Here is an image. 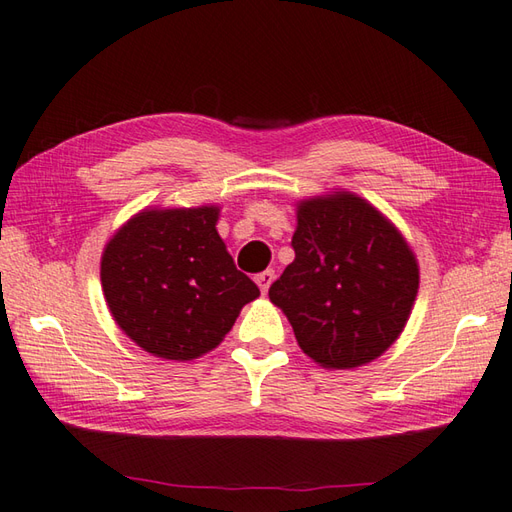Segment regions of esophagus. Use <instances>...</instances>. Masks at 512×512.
Wrapping results in <instances>:
<instances>
[{
  "label": "esophagus",
  "instance_id": "34e87169",
  "mask_svg": "<svg viewBox=\"0 0 512 512\" xmlns=\"http://www.w3.org/2000/svg\"><path fill=\"white\" fill-rule=\"evenodd\" d=\"M255 281H257V285H259L261 294H266L268 288H270V283L275 281V270H264V272H261V275H257Z\"/></svg>",
  "mask_w": 512,
  "mask_h": 512
}]
</instances>
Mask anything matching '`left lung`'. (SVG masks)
<instances>
[{"label": "left lung", "mask_w": 512, "mask_h": 512, "mask_svg": "<svg viewBox=\"0 0 512 512\" xmlns=\"http://www.w3.org/2000/svg\"><path fill=\"white\" fill-rule=\"evenodd\" d=\"M294 261L270 285L307 358L358 368L395 342L419 292L406 237L366 198L336 189L296 202Z\"/></svg>", "instance_id": "obj_1"}]
</instances>
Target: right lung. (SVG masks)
I'll list each match as a JSON object with an SVG mask.
<instances>
[{
  "label": "right lung",
  "instance_id": "obj_1",
  "mask_svg": "<svg viewBox=\"0 0 512 512\" xmlns=\"http://www.w3.org/2000/svg\"><path fill=\"white\" fill-rule=\"evenodd\" d=\"M218 205L146 207L106 242L100 281L124 334L154 358L213 351L259 288L233 264Z\"/></svg>",
  "mask_w": 512,
  "mask_h": 512
}]
</instances>
